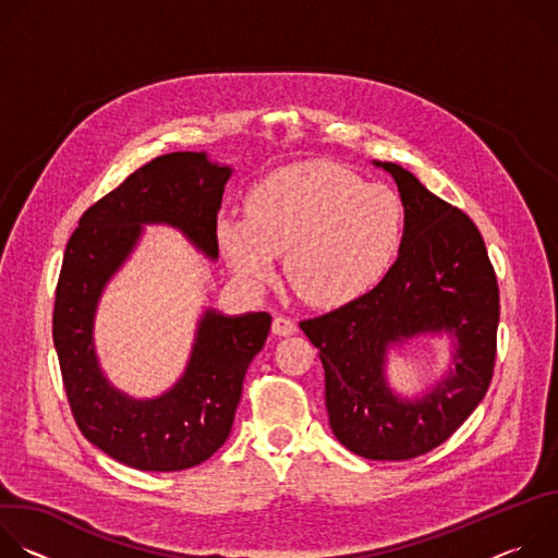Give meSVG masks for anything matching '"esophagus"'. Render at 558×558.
Wrapping results in <instances>:
<instances>
[{"label":"esophagus","mask_w":558,"mask_h":558,"mask_svg":"<svg viewBox=\"0 0 558 558\" xmlns=\"http://www.w3.org/2000/svg\"><path fill=\"white\" fill-rule=\"evenodd\" d=\"M271 331H274V336H278V338H287V336H293V333L298 331V327H295L293 320H289V317L276 315V317H274V325H271Z\"/></svg>","instance_id":"obj_1"}]
</instances>
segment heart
Returning a JSON list of instances; mask_svg holds the SVG:
<instances>
[{"label": "heart", "instance_id": "1", "mask_svg": "<svg viewBox=\"0 0 558 558\" xmlns=\"http://www.w3.org/2000/svg\"><path fill=\"white\" fill-rule=\"evenodd\" d=\"M245 209L216 222V245L233 276L263 289L284 254L287 280L313 306H344L373 291L404 241L400 196L327 161L267 174Z\"/></svg>", "mask_w": 558, "mask_h": 558}]
</instances>
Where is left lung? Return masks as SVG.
Instances as JSON below:
<instances>
[{"label":"left lung","mask_w":558,"mask_h":558,"mask_svg":"<svg viewBox=\"0 0 558 558\" xmlns=\"http://www.w3.org/2000/svg\"><path fill=\"white\" fill-rule=\"evenodd\" d=\"M373 166L400 190V254L373 291L300 329L320 349L338 441L364 459L402 461L444 444L484 400L497 355L499 287L484 238L461 209L402 166ZM420 335H448L456 368L424 396L402 398L387 384L385 355Z\"/></svg>","instance_id":"obj_1"}]
</instances>
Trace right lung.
I'll return each mask as SVG.
<instances>
[{"instance_id":"add662e5","label":"right lung","mask_w":558,"mask_h":558,"mask_svg":"<svg viewBox=\"0 0 558 558\" xmlns=\"http://www.w3.org/2000/svg\"><path fill=\"white\" fill-rule=\"evenodd\" d=\"M229 166L205 151H172L97 201L70 235L54 293L52 340L74 422L123 465L177 472L209 459L229 437L243 379L271 329V315L205 308L179 381L151 400L114 388L95 351V315L106 284L141 241L143 225L177 227L209 260Z\"/></svg>"}]
</instances>
